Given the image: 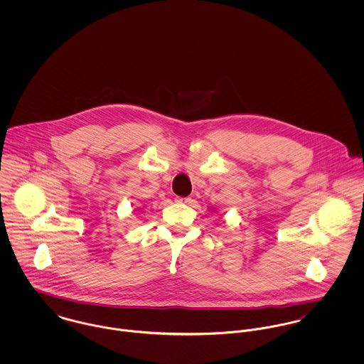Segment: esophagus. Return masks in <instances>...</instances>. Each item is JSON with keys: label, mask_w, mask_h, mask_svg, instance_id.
I'll list each match as a JSON object with an SVG mask.
<instances>
[{"label": "esophagus", "mask_w": 364, "mask_h": 364, "mask_svg": "<svg viewBox=\"0 0 364 364\" xmlns=\"http://www.w3.org/2000/svg\"><path fill=\"white\" fill-rule=\"evenodd\" d=\"M175 200H176V203H191L192 202L191 198H176Z\"/></svg>", "instance_id": "34e87169"}]
</instances>
